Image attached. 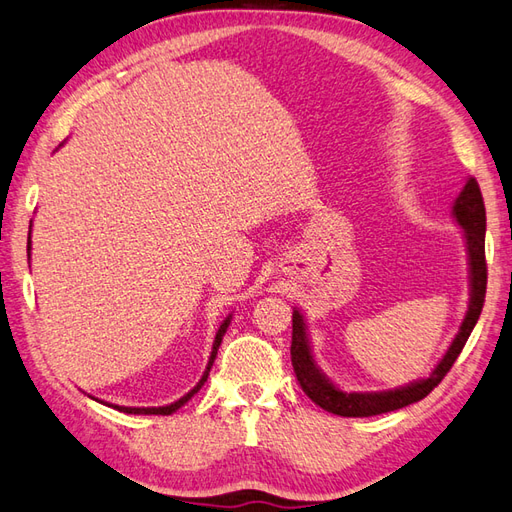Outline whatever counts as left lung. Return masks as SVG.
<instances>
[{
    "mask_svg": "<svg viewBox=\"0 0 512 512\" xmlns=\"http://www.w3.org/2000/svg\"><path fill=\"white\" fill-rule=\"evenodd\" d=\"M454 216L458 224L465 229L467 240V253H469V275H471V301L469 312L462 320L458 336L451 342L445 358L438 362V366L432 371V375L421 382H414L410 386H403L397 390L386 392H344L336 388L329 379L318 371L314 362V355L310 349V340L305 334V323L299 310L292 314V366L296 379L303 388V392L310 397L316 406L323 410L338 414V417H375V414L392 412L399 408H406L414 401H421L423 397L443 382V377L449 373V368L454 366L458 355L465 347L471 331L478 323L480 312L484 307L486 296V257H484V233H486V209L480 185L475 178H469L465 189L454 202Z\"/></svg>",
    "mask_w": 512,
    "mask_h": 512,
    "instance_id": "obj_1",
    "label": "left lung"
}]
</instances>
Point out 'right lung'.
<instances>
[{
	"label": "right lung",
	"instance_id": "add662e5",
	"mask_svg": "<svg viewBox=\"0 0 512 512\" xmlns=\"http://www.w3.org/2000/svg\"><path fill=\"white\" fill-rule=\"evenodd\" d=\"M28 251H30V242H28ZM229 323H231V318H227V320H224V323L220 325L218 334H216V340H213V351H211V358H209V364H207V371H205V375L200 377V382H198L192 390H189L185 397H181L178 401L170 403V406H163V408H126V406H115V410L126 412V414H172V412H176V410L181 408V406H185V403H187L189 399H192L202 386H205L207 377H209V371H211V366H213V360H216V353H218V347H220V342H222V336L227 334V327H229Z\"/></svg>",
	"mask_w": 512,
	"mask_h": 512
}]
</instances>
